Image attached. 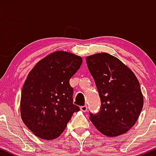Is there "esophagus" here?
<instances>
[{
	"instance_id": "obj_1",
	"label": "esophagus",
	"mask_w": 156,
	"mask_h": 156,
	"mask_svg": "<svg viewBox=\"0 0 156 156\" xmlns=\"http://www.w3.org/2000/svg\"><path fill=\"white\" fill-rule=\"evenodd\" d=\"M80 110L82 111V112H85L87 111V105H83V106H80Z\"/></svg>"
}]
</instances>
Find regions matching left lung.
Returning <instances> with one entry per match:
<instances>
[{
  "mask_svg": "<svg viewBox=\"0 0 156 156\" xmlns=\"http://www.w3.org/2000/svg\"><path fill=\"white\" fill-rule=\"evenodd\" d=\"M86 61L101 101L99 112L89 113L91 122L107 136L126 133L143 108L139 80L126 65L108 53H97L87 56Z\"/></svg>",
  "mask_w": 156,
  "mask_h": 156,
  "instance_id": "left-lung-1",
  "label": "left lung"
}]
</instances>
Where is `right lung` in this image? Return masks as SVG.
I'll list each match as a JSON object with an SVG mask.
<instances>
[{
  "mask_svg": "<svg viewBox=\"0 0 156 156\" xmlns=\"http://www.w3.org/2000/svg\"><path fill=\"white\" fill-rule=\"evenodd\" d=\"M82 64L81 57L64 51L51 53L29 73L21 93L23 122L35 136L46 140L59 136L73 113V88L69 79Z\"/></svg>",
  "mask_w": 156,
  "mask_h": 156,
  "instance_id": "right-lung-1",
  "label": "right lung"
}]
</instances>
